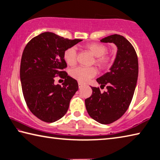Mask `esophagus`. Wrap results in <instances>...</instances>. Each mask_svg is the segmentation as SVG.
<instances>
[{"label": "esophagus", "instance_id": "obj_1", "mask_svg": "<svg viewBox=\"0 0 160 160\" xmlns=\"http://www.w3.org/2000/svg\"><path fill=\"white\" fill-rule=\"evenodd\" d=\"M83 86H84V85H83L82 83H81V82H79V83H78V87H79V88H82Z\"/></svg>", "mask_w": 160, "mask_h": 160}]
</instances>
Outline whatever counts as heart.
<instances>
[{"label": "heart", "mask_w": 160, "mask_h": 160, "mask_svg": "<svg viewBox=\"0 0 160 160\" xmlns=\"http://www.w3.org/2000/svg\"><path fill=\"white\" fill-rule=\"evenodd\" d=\"M85 48L90 51L94 57H96L95 63L99 67L107 66L112 61V58L105 54L107 51V48L104 44L94 42L87 44ZM63 58L68 65L73 66L76 63L77 60V51L75 48L70 47L67 48L64 51ZM96 73L97 71L94 68L78 67L70 71V75L80 82H88L92 78H93Z\"/></svg>", "instance_id": "obj_1"}]
</instances>
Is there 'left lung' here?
<instances>
[{
    "mask_svg": "<svg viewBox=\"0 0 160 160\" xmlns=\"http://www.w3.org/2000/svg\"><path fill=\"white\" fill-rule=\"evenodd\" d=\"M101 42L113 43L117 53L109 71L97 79L100 88L107 86V91L101 92L99 88L91 87L92 94L85 102L91 118L109 124L120 118L131 104L138 76V61L133 47L121 35H110Z\"/></svg>",
    "mask_w": 160,
    "mask_h": 160,
    "instance_id": "obj_1",
    "label": "left lung"
}]
</instances>
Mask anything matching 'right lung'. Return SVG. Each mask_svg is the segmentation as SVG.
<instances>
[{"mask_svg":"<svg viewBox=\"0 0 160 160\" xmlns=\"http://www.w3.org/2000/svg\"><path fill=\"white\" fill-rule=\"evenodd\" d=\"M81 41L47 32L32 39L23 51L20 74L24 98L31 112L44 122L63 117L78 90L77 80L63 70V53ZM56 75L65 78L62 86L54 84Z\"/></svg>","mask_w":160,"mask_h":160,"instance_id":"add662e5","label":"right lung"}]
</instances>
